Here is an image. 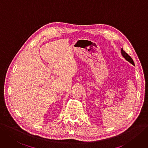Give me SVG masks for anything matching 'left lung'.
Returning a JSON list of instances; mask_svg holds the SVG:
<instances>
[{"label":"left lung","mask_w":148,"mask_h":148,"mask_svg":"<svg viewBox=\"0 0 148 148\" xmlns=\"http://www.w3.org/2000/svg\"><path fill=\"white\" fill-rule=\"evenodd\" d=\"M121 53H122V56L124 57V58H125V59L127 61H128L129 62H130L131 64H132L133 65H135L134 62V61H133L132 58H131V57L129 56V55L123 50V48L121 49Z\"/></svg>","instance_id":"1"}]
</instances>
